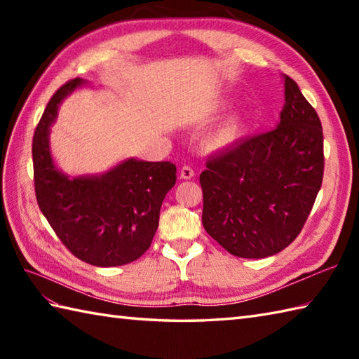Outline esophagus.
<instances>
[{"label":"esophagus","mask_w":359,"mask_h":359,"mask_svg":"<svg viewBox=\"0 0 359 359\" xmlns=\"http://www.w3.org/2000/svg\"><path fill=\"white\" fill-rule=\"evenodd\" d=\"M194 177V170L189 165H184L180 170V179H193Z\"/></svg>","instance_id":"34e87169"}]
</instances>
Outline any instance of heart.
Returning a JSON list of instances; mask_svg holds the SVG:
<instances>
[{"mask_svg": "<svg viewBox=\"0 0 359 359\" xmlns=\"http://www.w3.org/2000/svg\"><path fill=\"white\" fill-rule=\"evenodd\" d=\"M243 123L239 117H233L231 120H228L226 123L219 129L215 135V143L216 144H228L238 139L239 134L242 133Z\"/></svg>", "mask_w": 359, "mask_h": 359, "instance_id": "heart-1", "label": "heart"}]
</instances>
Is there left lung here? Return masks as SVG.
Here are the masks:
<instances>
[{
  "mask_svg": "<svg viewBox=\"0 0 359 359\" xmlns=\"http://www.w3.org/2000/svg\"><path fill=\"white\" fill-rule=\"evenodd\" d=\"M324 175L323 126L297 83L285 75L278 128L207 158L201 174L202 224L238 257L279 253L301 233Z\"/></svg>",
  "mask_w": 359,
  "mask_h": 359,
  "instance_id": "1",
  "label": "left lung"
}]
</instances>
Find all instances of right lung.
Wrapping results in <instances>:
<instances>
[{"mask_svg": "<svg viewBox=\"0 0 359 359\" xmlns=\"http://www.w3.org/2000/svg\"><path fill=\"white\" fill-rule=\"evenodd\" d=\"M83 85L66 81L52 95L32 140L36 203L63 245L80 261L95 266L125 265L151 245L160 207L174 187L175 165L129 158L98 177L69 179L49 152V126L58 103Z\"/></svg>", "mask_w": 359, "mask_h": 359, "instance_id": "1", "label": "right lung"}]
</instances>
